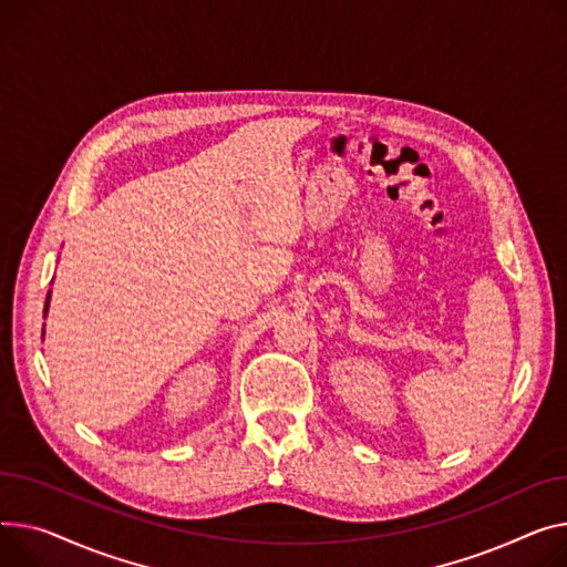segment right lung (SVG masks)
<instances>
[{
  "label": "right lung",
  "instance_id": "1",
  "mask_svg": "<svg viewBox=\"0 0 567 567\" xmlns=\"http://www.w3.org/2000/svg\"><path fill=\"white\" fill-rule=\"evenodd\" d=\"M48 306H50V293H48V300H45V312H48Z\"/></svg>",
  "mask_w": 567,
  "mask_h": 567
}]
</instances>
